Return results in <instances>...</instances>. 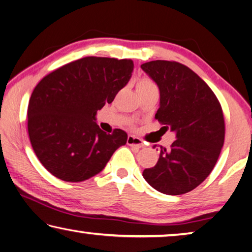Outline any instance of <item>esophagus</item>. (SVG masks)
Wrapping results in <instances>:
<instances>
[{"label":"esophagus","instance_id":"esophagus-1","mask_svg":"<svg viewBox=\"0 0 252 252\" xmlns=\"http://www.w3.org/2000/svg\"><path fill=\"white\" fill-rule=\"evenodd\" d=\"M126 143H127V145L137 147V149H141V147L144 146V144H143V142H142L141 139H139V137L133 136V135H129V136H127Z\"/></svg>","mask_w":252,"mask_h":252}]
</instances>
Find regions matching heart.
Returning a JSON list of instances; mask_svg holds the SVG:
<instances>
[{
	"mask_svg": "<svg viewBox=\"0 0 252 252\" xmlns=\"http://www.w3.org/2000/svg\"><path fill=\"white\" fill-rule=\"evenodd\" d=\"M150 88H157L155 83L152 80H150L149 77H142L136 83V91L141 92V91H145V90H150Z\"/></svg>",
	"mask_w": 252,
	"mask_h": 252,
	"instance_id": "1",
	"label": "heart"
}]
</instances>
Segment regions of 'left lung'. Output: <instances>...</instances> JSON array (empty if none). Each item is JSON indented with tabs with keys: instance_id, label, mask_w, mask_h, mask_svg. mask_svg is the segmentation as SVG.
Segmentation results:
<instances>
[{
	"instance_id": "8db88e82",
	"label": "left lung",
	"mask_w": 252,
	"mask_h": 252,
	"mask_svg": "<svg viewBox=\"0 0 252 252\" xmlns=\"http://www.w3.org/2000/svg\"><path fill=\"white\" fill-rule=\"evenodd\" d=\"M141 67L159 88L155 118L177 137L169 149L160 147L158 161L143 177L161 193H187L208 178L219 159L225 139L221 106L208 84L184 64L156 60Z\"/></svg>"
}]
</instances>
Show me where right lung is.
Here are the masks:
<instances>
[{"instance_id": "1", "label": "right lung", "mask_w": 252, "mask_h": 252, "mask_svg": "<svg viewBox=\"0 0 252 252\" xmlns=\"http://www.w3.org/2000/svg\"><path fill=\"white\" fill-rule=\"evenodd\" d=\"M133 67L130 59L86 57L57 68L37 84L27 110L29 140L54 177L67 182L90 179L126 144L125 131L107 134L95 116L126 85Z\"/></svg>"}]
</instances>
